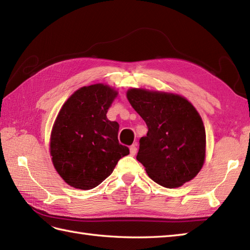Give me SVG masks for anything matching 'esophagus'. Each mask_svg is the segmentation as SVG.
<instances>
[{
    "label": "esophagus",
    "instance_id": "34e87169",
    "mask_svg": "<svg viewBox=\"0 0 250 250\" xmlns=\"http://www.w3.org/2000/svg\"><path fill=\"white\" fill-rule=\"evenodd\" d=\"M136 152H137V146H136V144H133L130 147V155L135 156Z\"/></svg>",
    "mask_w": 250,
    "mask_h": 250
}]
</instances>
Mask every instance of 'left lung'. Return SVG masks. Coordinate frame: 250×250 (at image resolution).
Returning a JSON list of instances; mask_svg holds the SVG:
<instances>
[{
	"label": "left lung",
	"instance_id": "1",
	"mask_svg": "<svg viewBox=\"0 0 250 250\" xmlns=\"http://www.w3.org/2000/svg\"><path fill=\"white\" fill-rule=\"evenodd\" d=\"M126 98L148 128L136 156L148 176L166 188L193 179L206 152L205 128L194 106L179 94L143 88L129 89Z\"/></svg>",
	"mask_w": 250,
	"mask_h": 250
}]
</instances>
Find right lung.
Masks as SVG:
<instances>
[{"label":"right lung","instance_id":"obj_1","mask_svg":"<svg viewBox=\"0 0 250 250\" xmlns=\"http://www.w3.org/2000/svg\"><path fill=\"white\" fill-rule=\"evenodd\" d=\"M118 92L94 83L76 90L55 120L50 156L58 174L71 187L95 188L113 173L128 147L119 144V125L106 117Z\"/></svg>","mask_w":250,"mask_h":250}]
</instances>
